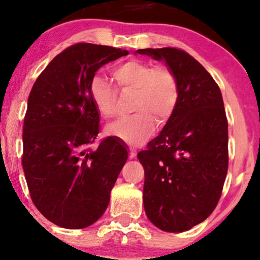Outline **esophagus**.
<instances>
[{
  "mask_svg": "<svg viewBox=\"0 0 260 260\" xmlns=\"http://www.w3.org/2000/svg\"><path fill=\"white\" fill-rule=\"evenodd\" d=\"M136 157V151L135 149H133V148H130V153H129V158L130 159H134V158Z\"/></svg>",
  "mask_w": 260,
  "mask_h": 260,
  "instance_id": "1",
  "label": "esophagus"
}]
</instances>
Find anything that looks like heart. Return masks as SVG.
Returning a JSON list of instances; mask_svg holds the SVG:
<instances>
[{
  "instance_id": "1",
  "label": "heart",
  "mask_w": 260,
  "mask_h": 260,
  "mask_svg": "<svg viewBox=\"0 0 260 260\" xmlns=\"http://www.w3.org/2000/svg\"><path fill=\"white\" fill-rule=\"evenodd\" d=\"M113 76L123 90H135L133 111L136 113L119 118L107 125L106 134L129 145H139L153 135L155 119L166 123L175 109L179 99L176 76L166 67L154 68L149 63L131 59L113 69ZM90 97L97 112L109 118L115 113L117 92L101 75L90 81Z\"/></svg>"
}]
</instances>
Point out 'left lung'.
Instances as JSON below:
<instances>
[{"label": "left lung", "instance_id": "left-lung-1", "mask_svg": "<svg viewBox=\"0 0 260 260\" xmlns=\"http://www.w3.org/2000/svg\"><path fill=\"white\" fill-rule=\"evenodd\" d=\"M135 53L164 62L178 80L173 114L137 158L145 169L149 221L167 233H184L212 214L226 178L228 120L220 88L202 64L178 48Z\"/></svg>", "mask_w": 260, "mask_h": 260}]
</instances>
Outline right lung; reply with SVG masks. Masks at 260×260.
<instances>
[{"instance_id":"add662e5","label":"right lung","mask_w":260,"mask_h":260,"mask_svg":"<svg viewBox=\"0 0 260 260\" xmlns=\"http://www.w3.org/2000/svg\"><path fill=\"white\" fill-rule=\"evenodd\" d=\"M129 54L111 46L76 44L36 79L23 127V169L30 196L46 219L66 229L96 222L127 160L115 139L88 149L100 133L90 81L105 64Z\"/></svg>"}]
</instances>
